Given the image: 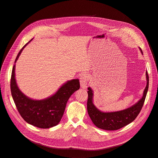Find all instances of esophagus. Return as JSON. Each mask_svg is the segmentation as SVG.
<instances>
[{"mask_svg": "<svg viewBox=\"0 0 158 158\" xmlns=\"http://www.w3.org/2000/svg\"><path fill=\"white\" fill-rule=\"evenodd\" d=\"M81 87L82 89H86L87 88L88 81V76L86 73H82L79 77Z\"/></svg>", "mask_w": 158, "mask_h": 158, "instance_id": "34e87169", "label": "esophagus"}]
</instances>
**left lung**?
I'll return each mask as SVG.
<instances>
[{
	"mask_svg": "<svg viewBox=\"0 0 158 158\" xmlns=\"http://www.w3.org/2000/svg\"><path fill=\"white\" fill-rule=\"evenodd\" d=\"M141 52L143 54L142 49ZM147 85L144 89L143 97L140 100L128 108L114 112H102L98 110L93 102V91L90 87L88 88V98L87 110L89 117L98 128L107 131L118 130L134 121L139 114L143 106L148 88V76L146 72Z\"/></svg>",
	"mask_w": 158,
	"mask_h": 158,
	"instance_id": "left-lung-1",
	"label": "left lung"
}]
</instances>
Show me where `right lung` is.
<instances>
[{
	"instance_id": "right-lung-1",
	"label": "right lung",
	"mask_w": 158,
	"mask_h": 158,
	"mask_svg": "<svg viewBox=\"0 0 158 158\" xmlns=\"http://www.w3.org/2000/svg\"><path fill=\"white\" fill-rule=\"evenodd\" d=\"M29 42L20 50L15 63ZM15 64L11 73V92L16 108L23 119L39 128L48 129L57 126L61 120L70 97L80 88L79 79L67 81L51 97L43 100H33L25 95L19 88L15 79Z\"/></svg>"
}]
</instances>
